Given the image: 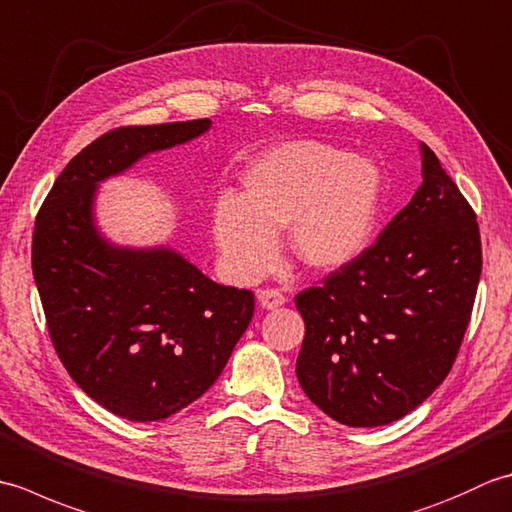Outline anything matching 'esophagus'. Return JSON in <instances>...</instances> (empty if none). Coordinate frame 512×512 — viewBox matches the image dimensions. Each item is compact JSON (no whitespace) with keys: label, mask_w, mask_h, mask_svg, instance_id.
Listing matches in <instances>:
<instances>
[{"label":"esophagus","mask_w":512,"mask_h":512,"mask_svg":"<svg viewBox=\"0 0 512 512\" xmlns=\"http://www.w3.org/2000/svg\"><path fill=\"white\" fill-rule=\"evenodd\" d=\"M257 299H259V303H262V308H266V310L279 308V306H284V303H286V295L281 290H277V288L259 290L257 292Z\"/></svg>","instance_id":"esophagus-1"}]
</instances>
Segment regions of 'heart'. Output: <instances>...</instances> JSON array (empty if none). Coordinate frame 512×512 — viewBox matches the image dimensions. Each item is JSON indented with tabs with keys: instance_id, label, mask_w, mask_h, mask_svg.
Returning a JSON list of instances; mask_svg holds the SVG:
<instances>
[{
	"instance_id": "b5f03b06",
	"label": "heart",
	"mask_w": 512,
	"mask_h": 512,
	"mask_svg": "<svg viewBox=\"0 0 512 512\" xmlns=\"http://www.w3.org/2000/svg\"><path fill=\"white\" fill-rule=\"evenodd\" d=\"M242 198L222 195L213 237L235 281L264 273L288 226L290 250L314 270H334L372 242L383 178L372 160L319 140H292L266 151L242 178Z\"/></svg>"
}]
</instances>
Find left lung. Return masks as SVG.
I'll return each mask as SVG.
<instances>
[{
  "label": "left lung",
  "instance_id": "left-lung-1",
  "mask_svg": "<svg viewBox=\"0 0 512 512\" xmlns=\"http://www.w3.org/2000/svg\"><path fill=\"white\" fill-rule=\"evenodd\" d=\"M482 275L475 211L422 145V184L350 264L301 290L297 378L347 427L407 416L449 376Z\"/></svg>",
  "mask_w": 512,
  "mask_h": 512
}]
</instances>
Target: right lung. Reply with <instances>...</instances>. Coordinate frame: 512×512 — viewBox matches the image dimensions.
Instances as JSON below:
<instances>
[{
	"instance_id": "add662e5",
	"label": "right lung",
	"mask_w": 512,
	"mask_h": 512,
	"mask_svg": "<svg viewBox=\"0 0 512 512\" xmlns=\"http://www.w3.org/2000/svg\"><path fill=\"white\" fill-rule=\"evenodd\" d=\"M209 127L200 118L112 129L68 162L35 220L32 275L54 350L85 394L134 422L169 418L215 383L255 295L215 284L171 248L110 244L96 231L94 191Z\"/></svg>"
}]
</instances>
